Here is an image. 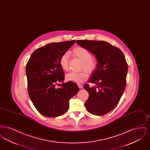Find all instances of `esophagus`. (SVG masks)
Instances as JSON below:
<instances>
[{"instance_id": "esophagus-1", "label": "esophagus", "mask_w": 150, "mask_h": 150, "mask_svg": "<svg viewBox=\"0 0 150 150\" xmlns=\"http://www.w3.org/2000/svg\"><path fill=\"white\" fill-rule=\"evenodd\" d=\"M78 86L79 88H80V89L83 88V86L81 84H78Z\"/></svg>"}]
</instances>
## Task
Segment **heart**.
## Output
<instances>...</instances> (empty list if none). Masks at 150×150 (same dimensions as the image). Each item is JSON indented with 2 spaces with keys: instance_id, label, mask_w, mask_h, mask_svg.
Wrapping results in <instances>:
<instances>
[{
  "instance_id": "1",
  "label": "heart",
  "mask_w": 150,
  "mask_h": 150,
  "mask_svg": "<svg viewBox=\"0 0 150 150\" xmlns=\"http://www.w3.org/2000/svg\"><path fill=\"white\" fill-rule=\"evenodd\" d=\"M72 53L74 56L80 59L83 63L81 69L88 72H93L97 67V62L92 58V54L88 50L81 47L75 48ZM59 64L64 71L69 70V54L64 53L60 58ZM66 79L75 83H83L88 78V75L85 71L75 72H71L66 75Z\"/></svg>"
}]
</instances>
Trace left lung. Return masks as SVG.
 Returning <instances> with one entry per match:
<instances>
[{"instance_id":"obj_1","label":"left lung","mask_w":150,"mask_h":150,"mask_svg":"<svg viewBox=\"0 0 150 150\" xmlns=\"http://www.w3.org/2000/svg\"><path fill=\"white\" fill-rule=\"evenodd\" d=\"M76 43L91 52L97 61L88 80L96 86H84L89 93L85 103L88 112L106 114L117 106L126 86L128 64L121 50L105 41L79 40Z\"/></svg>"}]
</instances>
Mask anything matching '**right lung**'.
<instances>
[{
	"instance_id": "1",
	"label": "right lung",
	"mask_w": 150,
	"mask_h": 150,
	"mask_svg": "<svg viewBox=\"0 0 150 150\" xmlns=\"http://www.w3.org/2000/svg\"><path fill=\"white\" fill-rule=\"evenodd\" d=\"M75 42L49 43L36 50L27 63L30 98L36 110L45 116L54 117L65 114L69 108V100L79 91L77 84L70 81L64 83L59 88L56 87L64 80L60 58Z\"/></svg>"
}]
</instances>
